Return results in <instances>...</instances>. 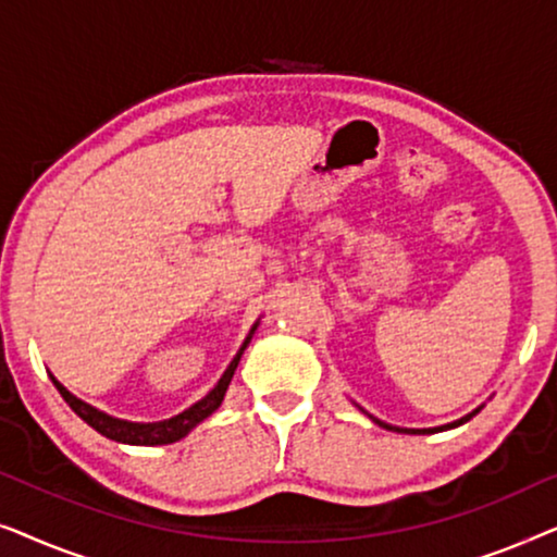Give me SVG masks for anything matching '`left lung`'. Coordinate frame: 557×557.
I'll return each instance as SVG.
<instances>
[{
	"mask_svg": "<svg viewBox=\"0 0 557 557\" xmlns=\"http://www.w3.org/2000/svg\"><path fill=\"white\" fill-rule=\"evenodd\" d=\"M476 413V410H474ZM474 413H469L467 418H461V421H456V423H448V425H441V429H395V425H387V423H383V421H377V418H372V421H375L377 425H383V429H387V431H398V433H436V431H446V429H456V425H461V423H467L471 416Z\"/></svg>",
	"mask_w": 557,
	"mask_h": 557,
	"instance_id": "obj_1",
	"label": "left lung"
}]
</instances>
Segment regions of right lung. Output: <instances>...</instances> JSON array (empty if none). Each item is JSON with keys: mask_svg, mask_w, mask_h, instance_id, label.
<instances>
[{"mask_svg": "<svg viewBox=\"0 0 557 557\" xmlns=\"http://www.w3.org/2000/svg\"><path fill=\"white\" fill-rule=\"evenodd\" d=\"M253 330H256V326H253ZM250 334H253V332H250ZM248 339H246V345H248ZM246 345L240 347L238 355H235V360L231 362V368L225 370V375L220 377V383L212 387V391L205 395L200 403H195V406L187 408L185 413L174 416V418H170V421H159V423L119 421V418L106 416V413H101V410H96L94 406H88V403L75 398V395L67 393L55 377H52V383H55V387L60 391V395H63V400L67 403V406H71L75 413H78L83 421L90 425V429H96L98 433H101V436L111 438V441H121V444H134V446L174 444V441L187 436V433L193 431L197 423L205 421V418H208L212 410L220 408V403H223V398H225V391H227V385H231L233 372H235V368H238V360H240V355H243V349H246Z\"/></svg>", "mask_w": 557, "mask_h": 557, "instance_id": "right-lung-1", "label": "right lung"}]
</instances>
